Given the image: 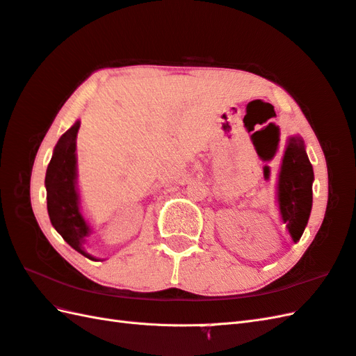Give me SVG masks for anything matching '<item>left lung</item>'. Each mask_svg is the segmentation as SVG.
I'll return each instance as SVG.
<instances>
[{"label": "left lung", "mask_w": 356, "mask_h": 356, "mask_svg": "<svg viewBox=\"0 0 356 356\" xmlns=\"http://www.w3.org/2000/svg\"><path fill=\"white\" fill-rule=\"evenodd\" d=\"M312 165L302 138H290L279 175L277 198L282 220L294 241H299L312 208Z\"/></svg>", "instance_id": "1"}]
</instances>
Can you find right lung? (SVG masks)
Returning a JSON list of instances; mask_svg holds the SVG:
<instances>
[{"instance_id": "obj_1", "label": "right lung", "mask_w": 356, "mask_h": 356, "mask_svg": "<svg viewBox=\"0 0 356 356\" xmlns=\"http://www.w3.org/2000/svg\"><path fill=\"white\" fill-rule=\"evenodd\" d=\"M79 127L80 121L60 136L48 163L45 176L47 208L51 225L65 241L86 258L94 259L83 250L89 227L80 213L76 189V138Z\"/></svg>"}]
</instances>
